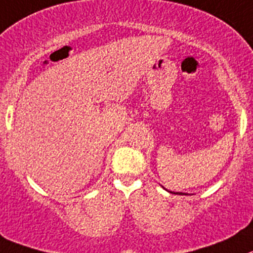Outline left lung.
Segmentation results:
<instances>
[{
	"mask_svg": "<svg viewBox=\"0 0 253 253\" xmlns=\"http://www.w3.org/2000/svg\"><path fill=\"white\" fill-rule=\"evenodd\" d=\"M180 195H183V193H181V192H180Z\"/></svg>",
	"mask_w": 253,
	"mask_h": 253,
	"instance_id": "1",
	"label": "left lung"
}]
</instances>
